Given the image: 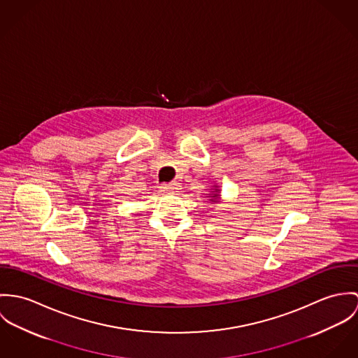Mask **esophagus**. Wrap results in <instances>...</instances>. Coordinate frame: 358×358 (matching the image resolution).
<instances>
[{"label":"esophagus","instance_id":"34e87169","mask_svg":"<svg viewBox=\"0 0 358 358\" xmlns=\"http://www.w3.org/2000/svg\"><path fill=\"white\" fill-rule=\"evenodd\" d=\"M162 192H169V194H173V192H177L178 191V185L177 184H162L159 187Z\"/></svg>","mask_w":358,"mask_h":358}]
</instances>
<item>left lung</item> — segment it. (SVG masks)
<instances>
[{
	"label": "left lung",
	"mask_w": 358,
	"mask_h": 358,
	"mask_svg": "<svg viewBox=\"0 0 358 358\" xmlns=\"http://www.w3.org/2000/svg\"><path fill=\"white\" fill-rule=\"evenodd\" d=\"M215 196H217V194H215L214 196H211V198H215ZM210 201H214V200H213V199H210Z\"/></svg>",
	"instance_id": "1"
}]
</instances>
